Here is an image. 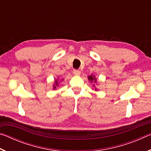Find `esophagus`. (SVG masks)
<instances>
[{
  "label": "esophagus",
  "mask_w": 151,
  "mask_h": 151,
  "mask_svg": "<svg viewBox=\"0 0 151 151\" xmlns=\"http://www.w3.org/2000/svg\"><path fill=\"white\" fill-rule=\"evenodd\" d=\"M73 74H74V75H75L78 76V75H80L81 72H80V70H78L74 69V70H73Z\"/></svg>",
  "instance_id": "esophagus-1"
}]
</instances>
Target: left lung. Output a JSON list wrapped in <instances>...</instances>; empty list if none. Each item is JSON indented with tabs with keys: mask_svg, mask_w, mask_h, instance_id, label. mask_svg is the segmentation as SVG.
Listing matches in <instances>:
<instances>
[{
	"mask_svg": "<svg viewBox=\"0 0 151 151\" xmlns=\"http://www.w3.org/2000/svg\"><path fill=\"white\" fill-rule=\"evenodd\" d=\"M88 80H91L92 82H93V81H94V83H95V82H96L95 77H94V76H93V75H92V76H88ZM95 90L96 91V89H95Z\"/></svg>",
	"mask_w": 151,
	"mask_h": 151,
	"instance_id": "obj_1",
	"label": "left lung"
}]
</instances>
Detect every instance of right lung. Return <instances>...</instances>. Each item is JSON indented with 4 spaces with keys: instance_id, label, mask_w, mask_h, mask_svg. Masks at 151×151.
<instances>
[{
    "instance_id": "1",
    "label": "right lung",
    "mask_w": 151,
    "mask_h": 151,
    "mask_svg": "<svg viewBox=\"0 0 151 151\" xmlns=\"http://www.w3.org/2000/svg\"><path fill=\"white\" fill-rule=\"evenodd\" d=\"M56 86H58V81H55V86H54V88H56Z\"/></svg>"
}]
</instances>
